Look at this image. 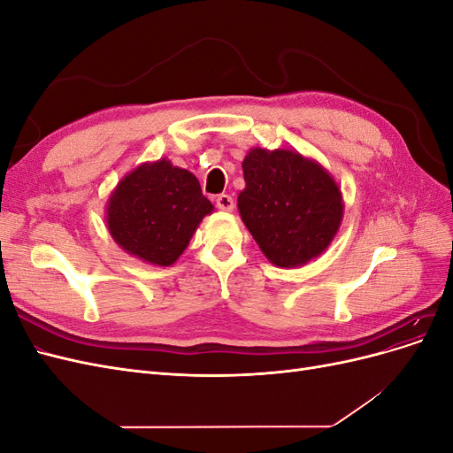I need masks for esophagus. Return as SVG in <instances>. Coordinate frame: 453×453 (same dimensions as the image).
Returning <instances> with one entry per match:
<instances>
[{"label":"esophagus","instance_id":"34e87169","mask_svg":"<svg viewBox=\"0 0 453 453\" xmlns=\"http://www.w3.org/2000/svg\"><path fill=\"white\" fill-rule=\"evenodd\" d=\"M215 203H217V208L221 210V211H232V210H234V200H232L230 195H219Z\"/></svg>","mask_w":453,"mask_h":453}]
</instances>
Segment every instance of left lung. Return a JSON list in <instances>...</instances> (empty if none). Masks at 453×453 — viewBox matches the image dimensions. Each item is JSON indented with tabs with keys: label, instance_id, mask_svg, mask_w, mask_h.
<instances>
[{
	"label": "left lung",
	"instance_id": "left-lung-1",
	"mask_svg": "<svg viewBox=\"0 0 453 453\" xmlns=\"http://www.w3.org/2000/svg\"><path fill=\"white\" fill-rule=\"evenodd\" d=\"M242 170L238 211L272 265L296 268L326 251L344 217L328 170L295 149L263 147L248 150Z\"/></svg>",
	"mask_w": 453,
	"mask_h": 453
}]
</instances>
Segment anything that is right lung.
Masks as SVG:
<instances>
[{"mask_svg":"<svg viewBox=\"0 0 453 453\" xmlns=\"http://www.w3.org/2000/svg\"><path fill=\"white\" fill-rule=\"evenodd\" d=\"M213 203L196 177L168 158L143 162L117 183L105 223L119 248L149 265L172 266Z\"/></svg>","mask_w":453,"mask_h":453,"instance_id":"right-lung-1","label":"right lung"}]
</instances>
